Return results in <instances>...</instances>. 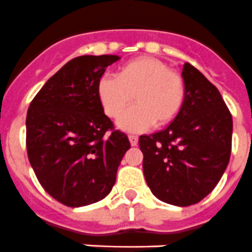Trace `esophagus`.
Segmentation results:
<instances>
[{"instance_id":"obj_1","label":"esophagus","mask_w":252,"mask_h":252,"mask_svg":"<svg viewBox=\"0 0 252 252\" xmlns=\"http://www.w3.org/2000/svg\"><path fill=\"white\" fill-rule=\"evenodd\" d=\"M128 138H129L130 145H132V146H137V143H138V137L133 136V134H129V136H128Z\"/></svg>"}]
</instances>
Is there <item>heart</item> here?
<instances>
[{
	"instance_id": "b5f03b06",
	"label": "heart",
	"mask_w": 252,
	"mask_h": 252,
	"mask_svg": "<svg viewBox=\"0 0 252 252\" xmlns=\"http://www.w3.org/2000/svg\"><path fill=\"white\" fill-rule=\"evenodd\" d=\"M97 98L103 113L116 119L119 126L141 132L156 126H166L178 116L186 100V84L181 74L168 69L154 58H137L120 65L115 77L102 75L96 86Z\"/></svg>"
}]
</instances>
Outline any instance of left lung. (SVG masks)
<instances>
[{
  "mask_svg": "<svg viewBox=\"0 0 252 252\" xmlns=\"http://www.w3.org/2000/svg\"><path fill=\"white\" fill-rule=\"evenodd\" d=\"M186 100L165 129L139 137L143 174L156 197L189 206L206 197L227 169L232 149V115L217 87L186 63Z\"/></svg>",
  "mask_w": 252,
  "mask_h": 252,
  "instance_id": "left-lung-1",
  "label": "left lung"
}]
</instances>
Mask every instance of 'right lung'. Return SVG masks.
I'll return each mask as SVG.
<instances>
[{
  "instance_id": "obj_1",
  "label": "right lung",
  "mask_w": 252,
  "mask_h": 252,
  "mask_svg": "<svg viewBox=\"0 0 252 252\" xmlns=\"http://www.w3.org/2000/svg\"><path fill=\"white\" fill-rule=\"evenodd\" d=\"M116 55L79 56L44 83L27 114V151L38 181L61 204L79 208L106 197L126 133L114 129L97 98V82Z\"/></svg>"
}]
</instances>
